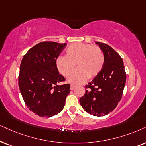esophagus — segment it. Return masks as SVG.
Wrapping results in <instances>:
<instances>
[{
	"mask_svg": "<svg viewBox=\"0 0 146 146\" xmlns=\"http://www.w3.org/2000/svg\"><path fill=\"white\" fill-rule=\"evenodd\" d=\"M76 88V86H73V85H71V88H70V89H71V90H73L75 89V88Z\"/></svg>",
	"mask_w": 146,
	"mask_h": 146,
	"instance_id": "obj_1",
	"label": "esophagus"
}]
</instances>
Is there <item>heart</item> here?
Instances as JSON below:
<instances>
[{"label": "heart", "mask_w": 146, "mask_h": 146, "mask_svg": "<svg viewBox=\"0 0 146 146\" xmlns=\"http://www.w3.org/2000/svg\"><path fill=\"white\" fill-rule=\"evenodd\" d=\"M66 56H58L56 67L60 73L68 76L75 66L77 67L69 77V82L80 84L88 77H94L102 70L104 56L100 48L89 44L75 43L69 45L65 50Z\"/></svg>", "instance_id": "obj_1"}]
</instances>
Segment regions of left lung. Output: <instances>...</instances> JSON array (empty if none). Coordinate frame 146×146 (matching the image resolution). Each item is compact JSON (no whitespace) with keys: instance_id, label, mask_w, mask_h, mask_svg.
<instances>
[{"instance_id":"1","label":"left lung","mask_w":146,"mask_h":146,"mask_svg":"<svg viewBox=\"0 0 146 146\" xmlns=\"http://www.w3.org/2000/svg\"><path fill=\"white\" fill-rule=\"evenodd\" d=\"M103 52L104 63L94 79L86 85L79 102L85 111L103 117L115 109L122 98L126 82L124 63L120 55L106 44L96 42Z\"/></svg>"}]
</instances>
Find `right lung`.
<instances>
[{
    "instance_id": "obj_1",
    "label": "right lung",
    "mask_w": 146,
    "mask_h": 146,
    "mask_svg": "<svg viewBox=\"0 0 146 146\" xmlns=\"http://www.w3.org/2000/svg\"><path fill=\"white\" fill-rule=\"evenodd\" d=\"M67 46L54 42L36 44L22 58L19 75L21 96L29 110L42 117H51L63 109L70 84H62L56 59Z\"/></svg>"
}]
</instances>
